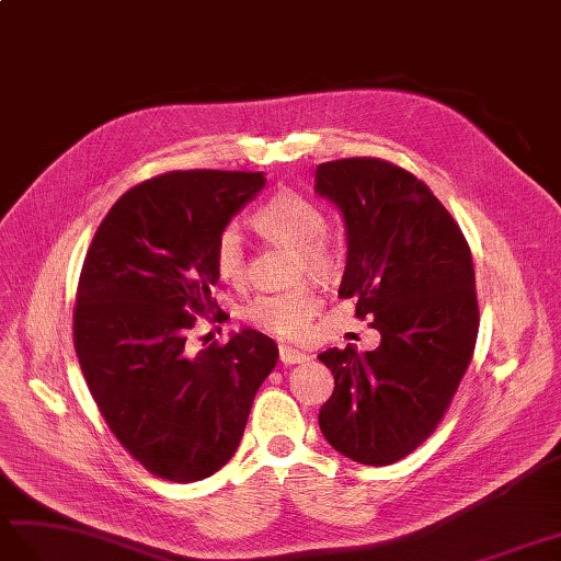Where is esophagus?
I'll return each mask as SVG.
<instances>
[{
    "mask_svg": "<svg viewBox=\"0 0 561 561\" xmlns=\"http://www.w3.org/2000/svg\"><path fill=\"white\" fill-rule=\"evenodd\" d=\"M309 359V354L302 350H295V347H280V362L285 366H293V364H302Z\"/></svg>",
    "mask_w": 561,
    "mask_h": 561,
    "instance_id": "esophagus-1",
    "label": "esophagus"
}]
</instances>
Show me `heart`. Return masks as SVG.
<instances>
[{"mask_svg": "<svg viewBox=\"0 0 561 561\" xmlns=\"http://www.w3.org/2000/svg\"><path fill=\"white\" fill-rule=\"evenodd\" d=\"M252 224L262 230L268 240L288 242L297 248L295 276L325 278L333 271L335 259L325 248V216L317 204H311L302 195L278 193L264 202L252 214ZM214 264L218 276L228 283H242L248 273V254H244V240L238 226H226L216 236ZM321 311V295L309 283L297 285L285 293L259 295L244 307V319L264 333L280 340L305 337L313 317Z\"/></svg>", "mask_w": 561, "mask_h": 561, "instance_id": "obj_1", "label": "heart"}]
</instances>
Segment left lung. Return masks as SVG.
I'll return each mask as SVG.
<instances>
[{"mask_svg": "<svg viewBox=\"0 0 561 561\" xmlns=\"http://www.w3.org/2000/svg\"><path fill=\"white\" fill-rule=\"evenodd\" d=\"M317 193L345 221L337 295L380 333L371 352L319 354L335 378L319 426L340 455L388 467L435 431L469 368L478 335L471 250L428 185L390 161H325Z\"/></svg>", "mask_w": 561, "mask_h": 561, "instance_id": "left-lung-1", "label": "left lung"}]
</instances>
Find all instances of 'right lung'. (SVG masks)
Masks as SVG:
<instances>
[{
	"instance_id": "obj_1",
	"label": "right lung",
	"mask_w": 561,
	"mask_h": 561,
	"mask_svg": "<svg viewBox=\"0 0 561 561\" xmlns=\"http://www.w3.org/2000/svg\"><path fill=\"white\" fill-rule=\"evenodd\" d=\"M264 185V173L244 171H171L135 185L80 271L73 345L88 388L118 443L167 481H202L228 463L278 362L276 343L252 328L195 354L185 345L195 313L216 309V236Z\"/></svg>"
}]
</instances>
